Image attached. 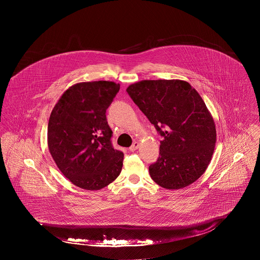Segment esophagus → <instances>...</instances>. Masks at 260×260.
I'll use <instances>...</instances> for the list:
<instances>
[{"label":"esophagus","mask_w":260,"mask_h":260,"mask_svg":"<svg viewBox=\"0 0 260 260\" xmlns=\"http://www.w3.org/2000/svg\"><path fill=\"white\" fill-rule=\"evenodd\" d=\"M139 147V143L138 142H135L131 147H129V150L132 151V152H134V151H136Z\"/></svg>","instance_id":"obj_1"}]
</instances>
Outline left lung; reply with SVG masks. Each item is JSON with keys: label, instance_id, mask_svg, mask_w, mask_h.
Returning <instances> with one entry per match:
<instances>
[{"label": "left lung", "instance_id": "left-lung-1", "mask_svg": "<svg viewBox=\"0 0 260 260\" xmlns=\"http://www.w3.org/2000/svg\"><path fill=\"white\" fill-rule=\"evenodd\" d=\"M162 136L151 178L176 190L195 182L210 165L216 142L213 118L198 91L181 80H143L126 88Z\"/></svg>", "mask_w": 260, "mask_h": 260}]
</instances>
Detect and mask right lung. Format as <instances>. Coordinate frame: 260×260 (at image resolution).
<instances>
[{
	"mask_svg": "<svg viewBox=\"0 0 260 260\" xmlns=\"http://www.w3.org/2000/svg\"><path fill=\"white\" fill-rule=\"evenodd\" d=\"M119 89L109 81L78 83L64 91L50 113V155L63 175L82 189H102L122 171L124 154L113 148L106 119Z\"/></svg>",
	"mask_w": 260,
	"mask_h": 260,
	"instance_id": "add662e5",
	"label": "right lung"
}]
</instances>
